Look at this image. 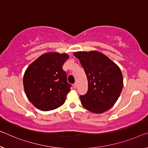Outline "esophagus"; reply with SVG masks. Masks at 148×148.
Listing matches in <instances>:
<instances>
[{
	"label": "esophagus",
	"mask_w": 148,
	"mask_h": 148,
	"mask_svg": "<svg viewBox=\"0 0 148 148\" xmlns=\"http://www.w3.org/2000/svg\"><path fill=\"white\" fill-rule=\"evenodd\" d=\"M76 87H77V86H76V83L74 84H73V88H74V89H76Z\"/></svg>",
	"instance_id": "1"
}]
</instances>
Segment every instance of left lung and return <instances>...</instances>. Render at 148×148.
<instances>
[{
	"label": "left lung",
	"instance_id": "left-lung-1",
	"mask_svg": "<svg viewBox=\"0 0 148 148\" xmlns=\"http://www.w3.org/2000/svg\"><path fill=\"white\" fill-rule=\"evenodd\" d=\"M84 69L88 82L82 105L90 112L102 114L113 106L123 88L122 72L113 61L98 51L74 52Z\"/></svg>",
	"mask_w": 148,
	"mask_h": 148
}]
</instances>
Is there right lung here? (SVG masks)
<instances>
[{
  "mask_svg": "<svg viewBox=\"0 0 148 148\" xmlns=\"http://www.w3.org/2000/svg\"><path fill=\"white\" fill-rule=\"evenodd\" d=\"M67 54L48 52L41 55L26 70L23 85L26 95L36 108L49 111L65 102L71 85L62 66Z\"/></svg>",
  "mask_w": 148,
  "mask_h": 148,
  "instance_id": "add662e5",
  "label": "right lung"
}]
</instances>
